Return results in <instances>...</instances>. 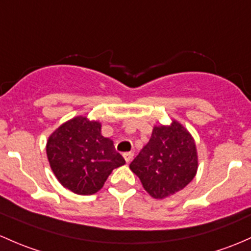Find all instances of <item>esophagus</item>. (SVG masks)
I'll return each mask as SVG.
<instances>
[{
    "label": "esophagus",
    "instance_id": "esophagus-1",
    "mask_svg": "<svg viewBox=\"0 0 251 251\" xmlns=\"http://www.w3.org/2000/svg\"><path fill=\"white\" fill-rule=\"evenodd\" d=\"M124 159H125L126 163H130L133 159V152H125L124 154Z\"/></svg>",
    "mask_w": 251,
    "mask_h": 251
}]
</instances>
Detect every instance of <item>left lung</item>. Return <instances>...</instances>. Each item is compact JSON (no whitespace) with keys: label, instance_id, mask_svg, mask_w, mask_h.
<instances>
[{"label":"left lung","instance_id":"left-lung-1","mask_svg":"<svg viewBox=\"0 0 251 251\" xmlns=\"http://www.w3.org/2000/svg\"><path fill=\"white\" fill-rule=\"evenodd\" d=\"M199 168L192 134L178 120L155 125L149 142L130 163L148 194L156 200L170 197L191 183Z\"/></svg>","mask_w":251,"mask_h":251}]
</instances>
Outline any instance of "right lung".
I'll return each mask as SVG.
<instances>
[{"instance_id":"right-lung-1","label":"right lung","mask_w":251,"mask_h":251,"mask_svg":"<svg viewBox=\"0 0 251 251\" xmlns=\"http://www.w3.org/2000/svg\"><path fill=\"white\" fill-rule=\"evenodd\" d=\"M102 124L78 115L61 124L47 141L50 168L65 189L96 194L114 168L125 165L114 143L101 133Z\"/></svg>"}]
</instances>
